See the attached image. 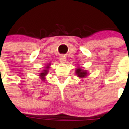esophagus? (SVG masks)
<instances>
[{
    "instance_id": "obj_1",
    "label": "esophagus",
    "mask_w": 129,
    "mask_h": 129,
    "mask_svg": "<svg viewBox=\"0 0 129 129\" xmlns=\"http://www.w3.org/2000/svg\"><path fill=\"white\" fill-rule=\"evenodd\" d=\"M59 61H60L61 63H65L66 61V57L63 56V55H61L59 57Z\"/></svg>"
}]
</instances>
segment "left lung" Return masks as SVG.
Wrapping results in <instances>:
<instances>
[{"mask_svg":"<svg viewBox=\"0 0 129 129\" xmlns=\"http://www.w3.org/2000/svg\"><path fill=\"white\" fill-rule=\"evenodd\" d=\"M76 74L77 76H78L79 78H84V77L87 76L88 72L81 69L80 68H78L76 70Z\"/></svg>","mask_w":129,"mask_h":129,"instance_id":"left-lung-1","label":"left lung"}]
</instances>
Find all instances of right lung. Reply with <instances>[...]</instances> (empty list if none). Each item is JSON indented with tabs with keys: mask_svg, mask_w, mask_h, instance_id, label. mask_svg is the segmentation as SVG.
<instances>
[{
	"mask_svg": "<svg viewBox=\"0 0 129 129\" xmlns=\"http://www.w3.org/2000/svg\"><path fill=\"white\" fill-rule=\"evenodd\" d=\"M49 66H50V63L47 66L46 68H45L46 69H44V70L42 71V72H41V73H40V74H39L40 78H41L42 80H44L45 76L47 74V73H48V70H49Z\"/></svg>",
	"mask_w": 129,
	"mask_h": 129,
	"instance_id": "obj_1",
	"label": "right lung"
}]
</instances>
